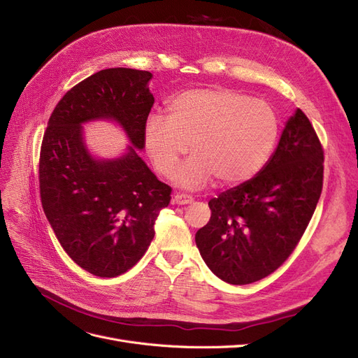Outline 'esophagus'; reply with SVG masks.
Returning <instances> with one entry per match:
<instances>
[{
    "label": "esophagus",
    "mask_w": 358,
    "mask_h": 358,
    "mask_svg": "<svg viewBox=\"0 0 358 358\" xmlns=\"http://www.w3.org/2000/svg\"><path fill=\"white\" fill-rule=\"evenodd\" d=\"M173 201L176 205H190V203H193V197L189 194H184V193H177L174 196Z\"/></svg>",
    "instance_id": "esophagus-1"
}]
</instances>
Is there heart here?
Listing matches in <instances>:
<instances>
[{
    "label": "heart",
    "instance_id": "heart-1",
    "mask_svg": "<svg viewBox=\"0 0 358 358\" xmlns=\"http://www.w3.org/2000/svg\"><path fill=\"white\" fill-rule=\"evenodd\" d=\"M281 124L275 108L247 93L217 87L182 92L168 105V118L153 113L143 130L145 149L158 173L197 189L213 177L234 187L256 177L276 148Z\"/></svg>",
    "mask_w": 358,
    "mask_h": 358
}]
</instances>
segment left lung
Listing matches in <instances>:
<instances>
[{
	"mask_svg": "<svg viewBox=\"0 0 358 358\" xmlns=\"http://www.w3.org/2000/svg\"><path fill=\"white\" fill-rule=\"evenodd\" d=\"M323 159L319 137L299 108L265 168L209 200L210 220L196 232V244L217 278L252 284L292 255L317 206Z\"/></svg>",
	"mask_w": 358,
	"mask_h": 358,
	"instance_id": "1",
	"label": "left lung"
}]
</instances>
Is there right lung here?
<instances>
[{"instance_id":"add662e5","label":"right lung","mask_w":358,"mask_h":358,"mask_svg":"<svg viewBox=\"0 0 358 358\" xmlns=\"http://www.w3.org/2000/svg\"><path fill=\"white\" fill-rule=\"evenodd\" d=\"M152 74L106 69L73 86L50 117L39 155L43 212L66 253L85 271L114 278L131 269L150 245L153 224L173 189L159 181L136 153L153 96ZM113 117L128 131V153L96 162L81 141L80 124Z\"/></svg>"}]
</instances>
